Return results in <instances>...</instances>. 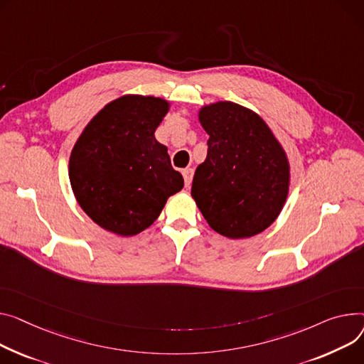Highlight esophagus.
Instances as JSON below:
<instances>
[{
  "instance_id": "34e87169",
  "label": "esophagus",
  "mask_w": 364,
  "mask_h": 364,
  "mask_svg": "<svg viewBox=\"0 0 364 364\" xmlns=\"http://www.w3.org/2000/svg\"><path fill=\"white\" fill-rule=\"evenodd\" d=\"M183 177H184V184L186 187H190L191 186V180H193V169L191 168H187L183 171Z\"/></svg>"
}]
</instances>
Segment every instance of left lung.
I'll list each match as a JSON object with an SVG mask.
<instances>
[{
  "label": "left lung",
  "instance_id": "8db88e82",
  "mask_svg": "<svg viewBox=\"0 0 364 364\" xmlns=\"http://www.w3.org/2000/svg\"><path fill=\"white\" fill-rule=\"evenodd\" d=\"M199 121L208 155L191 184V198L212 230L237 240L268 228L288 196L289 164L262 117L230 101L203 107Z\"/></svg>",
  "mask_w": 364,
  "mask_h": 364
}]
</instances>
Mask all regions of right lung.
Here are the masks:
<instances>
[{
    "instance_id": "1",
    "label": "right lung",
    "mask_w": 364,
    "mask_h": 364,
    "mask_svg": "<svg viewBox=\"0 0 364 364\" xmlns=\"http://www.w3.org/2000/svg\"><path fill=\"white\" fill-rule=\"evenodd\" d=\"M169 102L126 95L107 104L71 151L68 177L93 223L132 237L154 224L169 196L184 186L155 130Z\"/></svg>"
}]
</instances>
